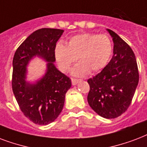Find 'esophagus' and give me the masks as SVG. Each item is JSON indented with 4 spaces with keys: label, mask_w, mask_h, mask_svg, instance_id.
Here are the masks:
<instances>
[{
    "label": "esophagus",
    "mask_w": 147,
    "mask_h": 147,
    "mask_svg": "<svg viewBox=\"0 0 147 147\" xmlns=\"http://www.w3.org/2000/svg\"><path fill=\"white\" fill-rule=\"evenodd\" d=\"M80 82L79 79H76V78H71V84L73 85V86H76L77 84L78 83Z\"/></svg>",
    "instance_id": "obj_1"
}]
</instances>
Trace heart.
Masks as SVG:
<instances>
[{
	"instance_id": "obj_1",
	"label": "heart",
	"mask_w": 147,
	"mask_h": 147,
	"mask_svg": "<svg viewBox=\"0 0 147 147\" xmlns=\"http://www.w3.org/2000/svg\"><path fill=\"white\" fill-rule=\"evenodd\" d=\"M112 53L113 45L107 35L91 33L72 36L67 45L59 42L54 50L59 68L63 72L69 71L78 58L80 62L71 70V75L76 77L100 71L108 64Z\"/></svg>"
}]
</instances>
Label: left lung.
I'll return each instance as SVG.
<instances>
[{
	"instance_id": "8db88e82",
	"label": "left lung",
	"mask_w": 147,
	"mask_h": 147,
	"mask_svg": "<svg viewBox=\"0 0 147 147\" xmlns=\"http://www.w3.org/2000/svg\"><path fill=\"white\" fill-rule=\"evenodd\" d=\"M113 41V55L101 72L88 79V102L96 113L114 119L130 105L139 82L136 56L118 34L106 29Z\"/></svg>"
}]
</instances>
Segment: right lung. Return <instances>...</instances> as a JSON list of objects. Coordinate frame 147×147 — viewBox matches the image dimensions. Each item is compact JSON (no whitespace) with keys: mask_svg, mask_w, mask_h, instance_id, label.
<instances>
[{"mask_svg":"<svg viewBox=\"0 0 147 147\" xmlns=\"http://www.w3.org/2000/svg\"><path fill=\"white\" fill-rule=\"evenodd\" d=\"M61 29L41 28L34 31L15 51L13 59L12 89L27 118L38 125H48L58 118L71 88V79L55 65L54 50L62 35ZM38 57L47 62L46 72L34 82L26 80L27 66Z\"/></svg>","mask_w":147,"mask_h":147,"instance_id":"add662e5","label":"right lung"}]
</instances>
